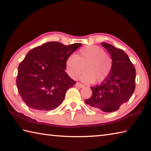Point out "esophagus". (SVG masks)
Returning <instances> with one entry per match:
<instances>
[{
    "label": "esophagus",
    "instance_id": "1",
    "mask_svg": "<svg viewBox=\"0 0 151 151\" xmlns=\"http://www.w3.org/2000/svg\"><path fill=\"white\" fill-rule=\"evenodd\" d=\"M76 86H77V87H79V88H84V85L81 84V83H80V82H76Z\"/></svg>",
    "mask_w": 151,
    "mask_h": 151
}]
</instances>
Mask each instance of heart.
<instances>
[{
  "instance_id": "b5f03b06",
  "label": "heart",
  "mask_w": 151,
  "mask_h": 151,
  "mask_svg": "<svg viewBox=\"0 0 151 151\" xmlns=\"http://www.w3.org/2000/svg\"><path fill=\"white\" fill-rule=\"evenodd\" d=\"M114 61L110 54L97 45L81 48L75 55L65 60L66 71L70 77L76 78L83 70L81 79L84 82L99 83L106 79L113 69Z\"/></svg>"
}]
</instances>
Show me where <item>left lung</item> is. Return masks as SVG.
Masks as SVG:
<instances>
[{"mask_svg": "<svg viewBox=\"0 0 151 151\" xmlns=\"http://www.w3.org/2000/svg\"><path fill=\"white\" fill-rule=\"evenodd\" d=\"M102 45L113 59V69L101 85L91 88L92 96L85 102L94 110L111 112L117 110L133 94L136 87V69L123 50L104 42Z\"/></svg>", "mask_w": 151, "mask_h": 151, "instance_id": "obj_1", "label": "left lung"}]
</instances>
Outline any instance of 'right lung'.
Returning a JSON list of instances; mask_svg holds the SVG:
<instances>
[{"label":"right lung","mask_w":151,"mask_h":151,"mask_svg":"<svg viewBox=\"0 0 151 151\" xmlns=\"http://www.w3.org/2000/svg\"><path fill=\"white\" fill-rule=\"evenodd\" d=\"M81 45L51 41L28 52L18 67L16 84L28 107L47 111L61 104L67 89L76 84L65 71V60Z\"/></svg>","instance_id":"obj_1"}]
</instances>
